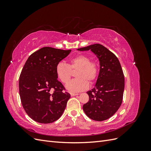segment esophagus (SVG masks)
<instances>
[{
  "mask_svg": "<svg viewBox=\"0 0 151 151\" xmlns=\"http://www.w3.org/2000/svg\"><path fill=\"white\" fill-rule=\"evenodd\" d=\"M79 94H77V93H70V96H76V95H78Z\"/></svg>",
  "mask_w": 151,
  "mask_h": 151,
  "instance_id": "1",
  "label": "esophagus"
}]
</instances>
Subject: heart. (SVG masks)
<instances>
[{
    "label": "heart",
    "instance_id": "1",
    "mask_svg": "<svg viewBox=\"0 0 151 151\" xmlns=\"http://www.w3.org/2000/svg\"><path fill=\"white\" fill-rule=\"evenodd\" d=\"M71 70H78L76 73L78 79L66 86V89L72 93L80 92L88 89V82L92 83L98 74L96 63L90 61V58L84 55H79L71 58L68 64L63 62H58L55 68L58 79L63 84L68 83L71 77Z\"/></svg>",
    "mask_w": 151,
    "mask_h": 151
}]
</instances>
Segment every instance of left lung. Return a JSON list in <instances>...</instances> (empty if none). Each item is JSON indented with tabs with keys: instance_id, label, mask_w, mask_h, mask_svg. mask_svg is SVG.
<instances>
[{
	"instance_id": "obj_1",
	"label": "left lung",
	"mask_w": 151,
	"mask_h": 151,
	"mask_svg": "<svg viewBox=\"0 0 151 151\" xmlns=\"http://www.w3.org/2000/svg\"><path fill=\"white\" fill-rule=\"evenodd\" d=\"M77 50H91L99 62L96 83L87 92L89 99L83 105V110L93 120H106L117 111L122 103L125 79L120 63L115 55L102 45H91Z\"/></svg>"
}]
</instances>
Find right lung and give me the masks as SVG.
Instances as JSON below:
<instances>
[{
	"instance_id": "add662e5",
	"label": "right lung",
	"mask_w": 151,
	"mask_h": 151,
	"mask_svg": "<svg viewBox=\"0 0 151 151\" xmlns=\"http://www.w3.org/2000/svg\"><path fill=\"white\" fill-rule=\"evenodd\" d=\"M70 52L43 47L32 53L25 63L19 77L20 98L26 113L36 122L52 123L65 110L70 94L63 92L65 88L57 80L55 68Z\"/></svg>"
}]
</instances>
